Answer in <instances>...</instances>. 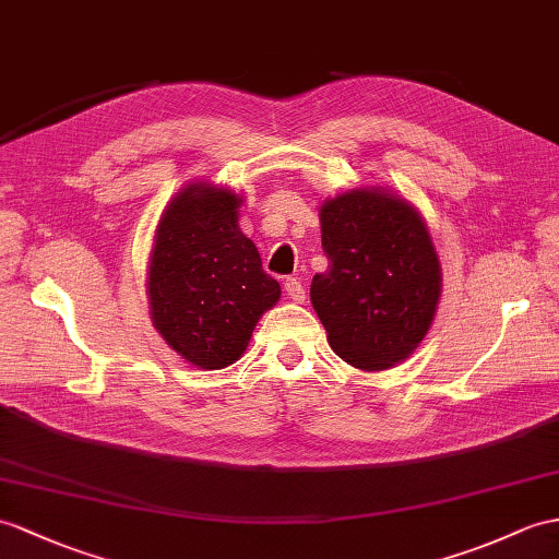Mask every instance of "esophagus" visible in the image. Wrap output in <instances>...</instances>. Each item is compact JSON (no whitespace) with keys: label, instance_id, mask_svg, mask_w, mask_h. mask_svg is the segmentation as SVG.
I'll return each instance as SVG.
<instances>
[{"label":"esophagus","instance_id":"esophagus-1","mask_svg":"<svg viewBox=\"0 0 559 559\" xmlns=\"http://www.w3.org/2000/svg\"><path fill=\"white\" fill-rule=\"evenodd\" d=\"M284 292H287V296L292 298L294 304H304L306 301V289H304L301 280L289 277L287 282H284Z\"/></svg>","mask_w":559,"mask_h":559}]
</instances>
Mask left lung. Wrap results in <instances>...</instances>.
Masks as SVG:
<instances>
[{
  "instance_id": "obj_1",
  "label": "left lung",
  "mask_w": 559,
  "mask_h": 559,
  "mask_svg": "<svg viewBox=\"0 0 559 559\" xmlns=\"http://www.w3.org/2000/svg\"><path fill=\"white\" fill-rule=\"evenodd\" d=\"M330 267L310 301L344 362L382 372L425 342L441 298V261L425 217L386 187H358L320 206Z\"/></svg>"
}]
</instances>
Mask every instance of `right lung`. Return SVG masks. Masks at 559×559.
<instances>
[{
	"instance_id": "1",
	"label": "right lung",
	"mask_w": 559,
	"mask_h": 559,
	"mask_svg": "<svg viewBox=\"0 0 559 559\" xmlns=\"http://www.w3.org/2000/svg\"><path fill=\"white\" fill-rule=\"evenodd\" d=\"M241 194L211 182L177 192L154 233L146 296L166 344L199 370H223L247 350L255 322L280 301L255 243L241 233Z\"/></svg>"
}]
</instances>
